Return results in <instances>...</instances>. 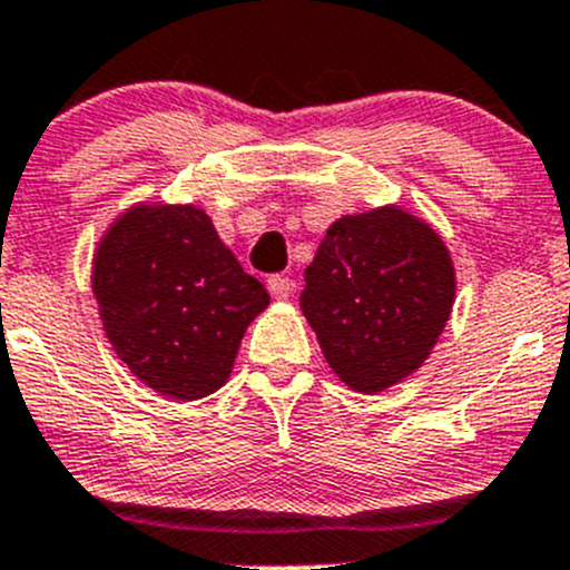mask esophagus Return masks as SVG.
<instances>
[{"instance_id": "34e87169", "label": "esophagus", "mask_w": 570, "mask_h": 570, "mask_svg": "<svg viewBox=\"0 0 570 570\" xmlns=\"http://www.w3.org/2000/svg\"><path fill=\"white\" fill-rule=\"evenodd\" d=\"M267 289H269V295L278 297V301H286V297L292 295V281L286 278V275H269Z\"/></svg>"}]
</instances>
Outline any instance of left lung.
<instances>
[{
	"label": "left lung",
	"mask_w": 570,
	"mask_h": 570,
	"mask_svg": "<svg viewBox=\"0 0 570 570\" xmlns=\"http://www.w3.org/2000/svg\"><path fill=\"white\" fill-rule=\"evenodd\" d=\"M301 309L334 374L360 393L411 376L450 321L455 269L433 227L399 207L334 222Z\"/></svg>",
	"instance_id": "left-lung-1"
}]
</instances>
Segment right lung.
I'll return each instance as SVG.
<instances>
[{"label":"right lung","instance_id":"add662e5","mask_svg":"<svg viewBox=\"0 0 570 570\" xmlns=\"http://www.w3.org/2000/svg\"><path fill=\"white\" fill-rule=\"evenodd\" d=\"M92 289L111 348L163 396L202 399L230 376L269 295L194 205H137L98 244Z\"/></svg>","mask_w":570,"mask_h":570}]
</instances>
